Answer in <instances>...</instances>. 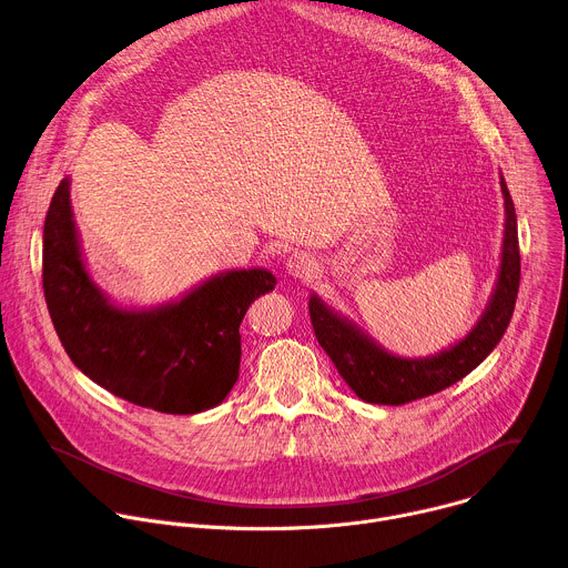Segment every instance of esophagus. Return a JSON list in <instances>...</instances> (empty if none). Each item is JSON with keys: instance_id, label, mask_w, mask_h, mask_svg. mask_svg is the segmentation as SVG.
I'll list each match as a JSON object with an SVG mask.
<instances>
[{"instance_id": "1", "label": "esophagus", "mask_w": 568, "mask_h": 568, "mask_svg": "<svg viewBox=\"0 0 568 568\" xmlns=\"http://www.w3.org/2000/svg\"><path fill=\"white\" fill-rule=\"evenodd\" d=\"M284 268H286V273H288L291 277H297V280H311V277L315 275V271H317L313 257L306 255V253H293V255H288Z\"/></svg>"}]
</instances>
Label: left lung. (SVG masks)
Listing matches in <instances>:
<instances>
[{"instance_id":"left-lung-1","label":"left lung","mask_w":568,"mask_h":568,"mask_svg":"<svg viewBox=\"0 0 568 568\" xmlns=\"http://www.w3.org/2000/svg\"><path fill=\"white\" fill-rule=\"evenodd\" d=\"M499 185L504 194L506 223L497 282L481 317L459 343L434 356L400 358L381 347L349 317L335 313L315 293L308 297V313L317 343L358 398L376 405H403L425 398L466 378L499 345L515 311L521 275L517 214L504 176Z\"/></svg>"}]
</instances>
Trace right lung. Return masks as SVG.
I'll return each instance as SVG.
<instances>
[{"mask_svg": "<svg viewBox=\"0 0 568 568\" xmlns=\"http://www.w3.org/2000/svg\"><path fill=\"white\" fill-rule=\"evenodd\" d=\"M69 187L67 176L44 219L42 286L73 365L113 396L163 414H199L223 403L240 378V324L275 288V275L233 268L179 300L121 306L87 271Z\"/></svg>", "mask_w": 568, "mask_h": 568, "instance_id": "1", "label": "right lung"}]
</instances>
